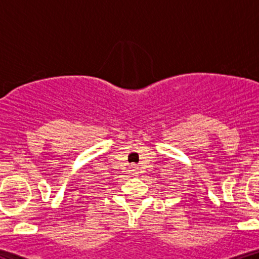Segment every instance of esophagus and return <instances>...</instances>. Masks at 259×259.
Here are the masks:
<instances>
[{"mask_svg":"<svg viewBox=\"0 0 259 259\" xmlns=\"http://www.w3.org/2000/svg\"><path fill=\"white\" fill-rule=\"evenodd\" d=\"M136 170H138V169H136V168L134 167V165H133V168H132V171H133V173H134V174H136Z\"/></svg>","mask_w":259,"mask_h":259,"instance_id":"34e87169","label":"esophagus"}]
</instances>
